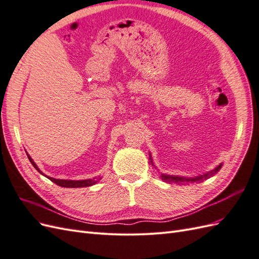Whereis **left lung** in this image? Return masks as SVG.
<instances>
[{
    "mask_svg": "<svg viewBox=\"0 0 259 259\" xmlns=\"http://www.w3.org/2000/svg\"><path fill=\"white\" fill-rule=\"evenodd\" d=\"M149 160H150L151 165L156 169V166L154 165L152 155H151L150 152H149ZM222 166H223V163H221V164H219V165H217L214 169L208 170V171H206V173H203L202 175L193 176V177H186V176H179V175H168V174L161 173V179L164 180V182H166V183L177 184V185H187V184H193V183H202V182H204L205 179H208L213 175H215L217 171L222 168ZM159 173H160V171H159Z\"/></svg>",
    "mask_w": 259,
    "mask_h": 259,
    "instance_id": "8db88e82",
    "label": "left lung"
}]
</instances>
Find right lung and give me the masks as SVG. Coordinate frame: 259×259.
<instances>
[{
  "mask_svg": "<svg viewBox=\"0 0 259 259\" xmlns=\"http://www.w3.org/2000/svg\"><path fill=\"white\" fill-rule=\"evenodd\" d=\"M27 152V151H26ZM27 155H28V159L29 161L31 162V164L34 166V168L38 171V173H41L42 175H44L46 178H49L50 180H52L53 183H55L56 185L60 186V187H64V188H83V187H90V186H93L97 184L99 180L101 179V176H96L94 178H89V179H82V180H71V179H56V178H53V177H50V176H46L45 174H43L41 169L37 167V165L35 164V162L33 161V159L31 158V156L28 154L27 152Z\"/></svg>",
  "mask_w": 259,
  "mask_h": 259,
  "instance_id": "right-lung-1",
  "label": "right lung"
}]
</instances>
